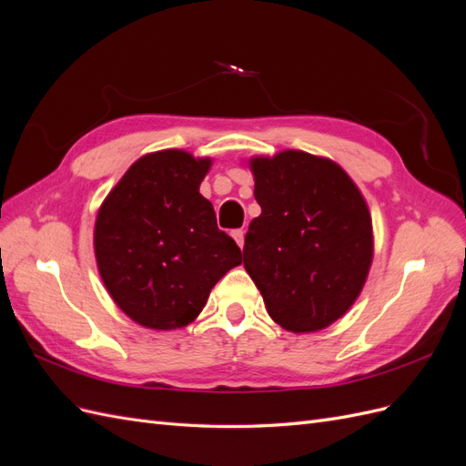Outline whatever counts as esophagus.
Returning a JSON list of instances; mask_svg holds the SVG:
<instances>
[{
    "label": "esophagus",
    "mask_w": 466,
    "mask_h": 466,
    "mask_svg": "<svg viewBox=\"0 0 466 466\" xmlns=\"http://www.w3.org/2000/svg\"><path fill=\"white\" fill-rule=\"evenodd\" d=\"M231 235L235 238V243L243 248L245 247V231L243 229H235Z\"/></svg>",
    "instance_id": "obj_1"
}]
</instances>
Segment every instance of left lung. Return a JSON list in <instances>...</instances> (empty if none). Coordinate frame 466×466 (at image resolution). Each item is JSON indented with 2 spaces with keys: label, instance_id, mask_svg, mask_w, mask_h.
<instances>
[{
  "label": "left lung",
  "instance_id": "1",
  "mask_svg": "<svg viewBox=\"0 0 466 466\" xmlns=\"http://www.w3.org/2000/svg\"><path fill=\"white\" fill-rule=\"evenodd\" d=\"M260 216L245 237V270L268 315L289 332L330 327L354 305L373 260V225L344 168L298 149L252 157Z\"/></svg>",
  "mask_w": 466,
  "mask_h": 466
}]
</instances>
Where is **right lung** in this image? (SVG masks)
Segmentation results:
<instances>
[{
	"instance_id": "1",
	"label": "right lung",
	"mask_w": 466,
	"mask_h": 466,
	"mask_svg": "<svg viewBox=\"0 0 466 466\" xmlns=\"http://www.w3.org/2000/svg\"><path fill=\"white\" fill-rule=\"evenodd\" d=\"M209 157L182 149L139 157L108 192L95 221V258L110 298L153 330L187 327L241 248L218 229L200 194Z\"/></svg>"
}]
</instances>
